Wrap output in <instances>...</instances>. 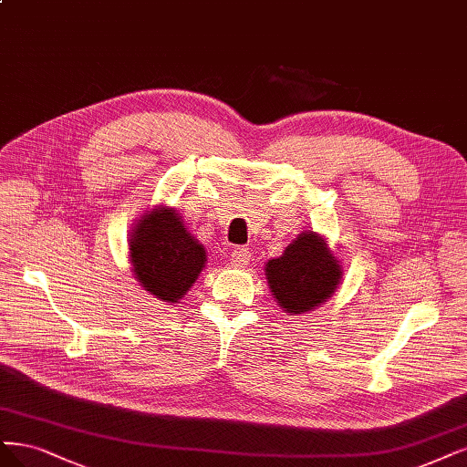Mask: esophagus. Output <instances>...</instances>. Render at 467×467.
<instances>
[{
    "mask_svg": "<svg viewBox=\"0 0 467 467\" xmlns=\"http://www.w3.org/2000/svg\"><path fill=\"white\" fill-rule=\"evenodd\" d=\"M249 261H251V253L247 247H235L232 251V263L235 266H245L249 265Z\"/></svg>",
    "mask_w": 467,
    "mask_h": 467,
    "instance_id": "esophagus-1",
    "label": "esophagus"
}]
</instances>
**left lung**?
Masks as SVG:
<instances>
[{
  "mask_svg": "<svg viewBox=\"0 0 467 467\" xmlns=\"http://www.w3.org/2000/svg\"><path fill=\"white\" fill-rule=\"evenodd\" d=\"M266 278L280 307L301 315L334 294L340 284V266L323 237L305 232L282 256L268 261Z\"/></svg>",
  "mask_w": 467,
  "mask_h": 467,
  "instance_id": "1",
  "label": "left lung"
}]
</instances>
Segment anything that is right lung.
Segmentation results:
<instances>
[{
  "mask_svg": "<svg viewBox=\"0 0 467 467\" xmlns=\"http://www.w3.org/2000/svg\"><path fill=\"white\" fill-rule=\"evenodd\" d=\"M133 272L158 299L175 303L195 284L206 261L204 247L168 208L144 216L130 244Z\"/></svg>",
  "mask_w": 467,
  "mask_h": 467,
  "instance_id": "obj_1",
  "label": "right lung"
}]
</instances>
